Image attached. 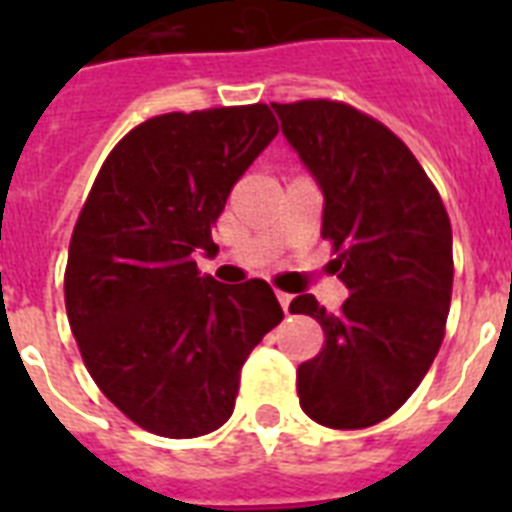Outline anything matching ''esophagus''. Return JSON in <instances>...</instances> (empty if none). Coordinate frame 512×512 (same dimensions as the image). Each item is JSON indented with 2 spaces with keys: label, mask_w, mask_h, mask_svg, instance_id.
<instances>
[{
  "label": "esophagus",
  "mask_w": 512,
  "mask_h": 512,
  "mask_svg": "<svg viewBox=\"0 0 512 512\" xmlns=\"http://www.w3.org/2000/svg\"><path fill=\"white\" fill-rule=\"evenodd\" d=\"M276 297H279L281 308H284V313H289V305H292V295H287V292H276Z\"/></svg>",
  "instance_id": "esophagus-1"
}]
</instances>
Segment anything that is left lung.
<instances>
[{
  "mask_svg": "<svg viewBox=\"0 0 512 512\" xmlns=\"http://www.w3.org/2000/svg\"><path fill=\"white\" fill-rule=\"evenodd\" d=\"M281 132L324 196L321 236L335 244L350 297L329 313L297 295L289 313L324 329L297 369L303 412L319 425H377L412 396L444 340L452 300V225L412 151L372 116L332 100L271 103Z\"/></svg>",
  "mask_w": 512,
  "mask_h": 512,
  "instance_id": "left-lung-1",
  "label": "left lung"
}]
</instances>
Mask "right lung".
<instances>
[{
    "label": "right lung",
    "mask_w": 512,
    "mask_h": 512,
    "mask_svg": "<svg viewBox=\"0 0 512 512\" xmlns=\"http://www.w3.org/2000/svg\"><path fill=\"white\" fill-rule=\"evenodd\" d=\"M276 132L263 103L154 116L116 143L76 220L68 324L108 401L156 436L220 428L284 319L265 281L220 284L193 260L217 252L212 223Z\"/></svg>",
    "instance_id": "add662e5"
}]
</instances>
